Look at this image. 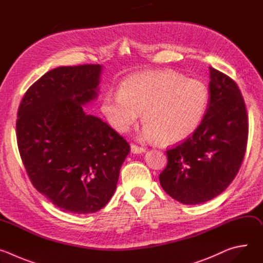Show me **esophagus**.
I'll return each mask as SVG.
<instances>
[{"instance_id":"obj_1","label":"esophagus","mask_w":263,"mask_h":263,"mask_svg":"<svg viewBox=\"0 0 263 263\" xmlns=\"http://www.w3.org/2000/svg\"><path fill=\"white\" fill-rule=\"evenodd\" d=\"M131 151L134 154H140V153L145 152V147L137 145V144H131Z\"/></svg>"}]
</instances>
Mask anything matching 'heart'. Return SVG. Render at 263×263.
Wrapping results in <instances>:
<instances>
[{
	"mask_svg": "<svg viewBox=\"0 0 263 263\" xmlns=\"http://www.w3.org/2000/svg\"><path fill=\"white\" fill-rule=\"evenodd\" d=\"M208 104L209 91L202 81L174 70L146 71L126 79L120 91L107 92L102 111L120 132H127L143 112V137L173 144L198 130Z\"/></svg>",
	"mask_w": 263,
	"mask_h": 263,
	"instance_id": "obj_1",
	"label": "heart"
}]
</instances>
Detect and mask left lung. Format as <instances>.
I'll list each match as a JSON object with an SVG mask.
<instances>
[{
  "mask_svg": "<svg viewBox=\"0 0 263 263\" xmlns=\"http://www.w3.org/2000/svg\"><path fill=\"white\" fill-rule=\"evenodd\" d=\"M210 69L209 104L198 130L166 151L159 181L164 192L186 205L220 195L237 175L247 149L249 121L236 82Z\"/></svg>",
  "mask_w": 263,
  "mask_h": 263,
  "instance_id": "1",
  "label": "left lung"
}]
</instances>
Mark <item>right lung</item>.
Here are the masks:
<instances>
[{"label": "right lung", "mask_w": 263, "mask_h": 263, "mask_svg": "<svg viewBox=\"0 0 263 263\" xmlns=\"http://www.w3.org/2000/svg\"><path fill=\"white\" fill-rule=\"evenodd\" d=\"M102 66H60L26 91L16 139L35 189L65 212L102 209L114 196L129 142L82 105L98 96Z\"/></svg>", "instance_id": "right-lung-1"}]
</instances>
